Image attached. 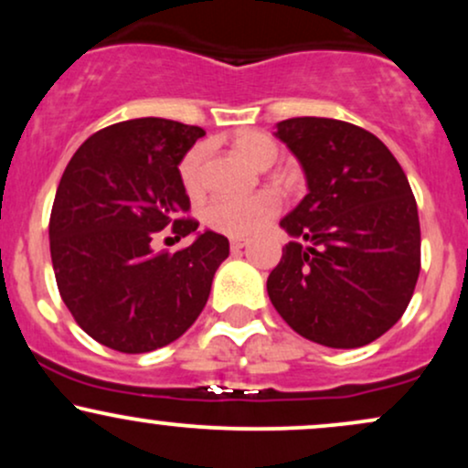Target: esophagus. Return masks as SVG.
<instances>
[{"label": "esophagus", "instance_id": "1", "mask_svg": "<svg viewBox=\"0 0 468 468\" xmlns=\"http://www.w3.org/2000/svg\"><path fill=\"white\" fill-rule=\"evenodd\" d=\"M246 246H249V241H246V239H239V238L230 239V250H233V252H241L246 249Z\"/></svg>", "mask_w": 468, "mask_h": 468}]
</instances>
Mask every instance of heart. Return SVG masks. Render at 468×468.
Listing matches in <instances>:
<instances>
[{
	"instance_id": "heart-1",
	"label": "heart",
	"mask_w": 468,
	"mask_h": 468,
	"mask_svg": "<svg viewBox=\"0 0 468 468\" xmlns=\"http://www.w3.org/2000/svg\"><path fill=\"white\" fill-rule=\"evenodd\" d=\"M233 149L257 169H271L279 158V144L264 132H239L233 138ZM202 171H204V147H193L182 155L178 176L182 186L189 196H197L202 191ZM279 211V197L271 191L255 193L246 197H216L204 207V222L208 229L218 230L230 238H246L257 233L268 219H272Z\"/></svg>"
}]
</instances>
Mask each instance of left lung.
<instances>
[{
    "label": "left lung",
    "instance_id": "1",
    "mask_svg": "<svg viewBox=\"0 0 468 468\" xmlns=\"http://www.w3.org/2000/svg\"><path fill=\"white\" fill-rule=\"evenodd\" d=\"M275 136L302 163L308 196L282 219L294 239L268 275V297L319 346H367L400 319L420 272L410 180L394 154L352 122L288 118Z\"/></svg>",
    "mask_w": 468,
    "mask_h": 468
}]
</instances>
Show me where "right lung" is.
Segmentation results:
<instances>
[{
	"instance_id": "obj_1",
	"label": "right lung",
	"mask_w": 468,
	"mask_h": 468,
	"mask_svg": "<svg viewBox=\"0 0 468 468\" xmlns=\"http://www.w3.org/2000/svg\"><path fill=\"white\" fill-rule=\"evenodd\" d=\"M202 127L133 118L92 133L72 155L50 213L57 286L101 346L143 354L185 335L207 305L229 239L204 230L191 246L154 252L155 233L197 229L178 165Z\"/></svg>"
}]
</instances>
